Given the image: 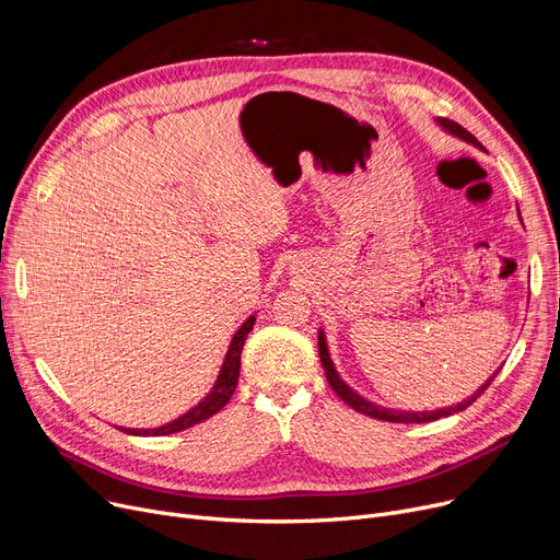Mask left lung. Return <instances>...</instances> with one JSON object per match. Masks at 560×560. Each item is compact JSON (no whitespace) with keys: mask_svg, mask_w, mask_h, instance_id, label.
Wrapping results in <instances>:
<instances>
[{"mask_svg":"<svg viewBox=\"0 0 560 560\" xmlns=\"http://www.w3.org/2000/svg\"><path fill=\"white\" fill-rule=\"evenodd\" d=\"M435 122H438L440 127H443L445 131H450L452 136H456V138H460V140H465V142H475V144H477L475 136L467 133L460 125H456V122H452V120H445V117H438ZM317 347H319V361H322V368H325L329 386L334 388V393H336L345 404H349L351 408L359 410V413L370 416V418H374V420L397 422V424H420V422H431V420H440V418H447V416L460 413V410H465L469 404L477 401V397L492 384L497 372H499V370H497L472 397H467L465 401H460V404H456V406L438 408V410H395V408H386V406H378V404H374V401H368L365 397H361L357 390H351V388L345 384V381H342L340 374H338V370L334 368V361H331V357H329L327 338H325V331H322V329H319V336H317Z\"/></svg>","mask_w":560,"mask_h":560,"instance_id":"left-lung-1","label":"left lung"}]
</instances>
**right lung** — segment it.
I'll list each match as a JSON object with an SVG mask.
<instances>
[{
	"instance_id": "1",
	"label": "right lung",
	"mask_w": 560,
	"mask_h": 560,
	"mask_svg": "<svg viewBox=\"0 0 560 560\" xmlns=\"http://www.w3.org/2000/svg\"><path fill=\"white\" fill-rule=\"evenodd\" d=\"M254 322H256V315H249L243 322V327L233 334L231 345L226 349L224 363H222V370H220V374L215 378L211 393L206 395L197 406H192L188 413L179 416V418L163 424V427H156V429H127V427H120V431H125L129 435H170V433H176V431L190 429V427H195V424H199L203 420H209L211 416H215L222 406H226V401L231 399V395L235 390V384H238L243 345L247 340V334L254 329Z\"/></svg>"
}]
</instances>
